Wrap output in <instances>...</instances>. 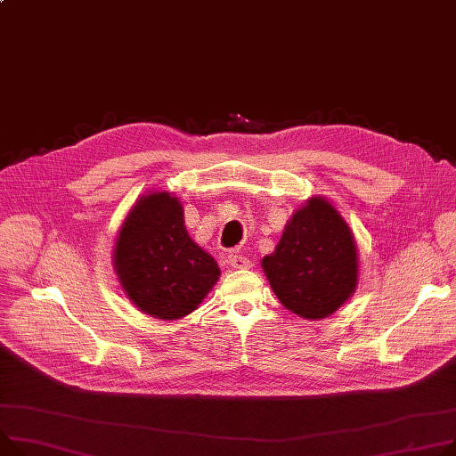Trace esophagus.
Segmentation results:
<instances>
[{"label": "esophagus", "mask_w": 456, "mask_h": 456, "mask_svg": "<svg viewBox=\"0 0 456 456\" xmlns=\"http://www.w3.org/2000/svg\"><path fill=\"white\" fill-rule=\"evenodd\" d=\"M227 264H229L231 267H234V269H249V267L253 265L248 256L240 255L238 251H229V253H227Z\"/></svg>", "instance_id": "1"}]
</instances>
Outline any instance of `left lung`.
<instances>
[{"label": "left lung", "mask_w": 456, "mask_h": 456, "mask_svg": "<svg viewBox=\"0 0 456 456\" xmlns=\"http://www.w3.org/2000/svg\"><path fill=\"white\" fill-rule=\"evenodd\" d=\"M262 267L284 308L302 319H324L355 291V240L336 207L314 196L295 210Z\"/></svg>", "instance_id": "left-lung-1"}]
</instances>
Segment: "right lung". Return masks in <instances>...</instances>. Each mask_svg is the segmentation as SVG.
<instances>
[{
	"instance_id": "obj_1",
	"label": "right lung",
	"mask_w": 456,
	"mask_h": 456,
	"mask_svg": "<svg viewBox=\"0 0 456 456\" xmlns=\"http://www.w3.org/2000/svg\"><path fill=\"white\" fill-rule=\"evenodd\" d=\"M113 267L126 297L156 319L192 314L220 277L216 260L189 236L183 207L168 192L137 200L118 231Z\"/></svg>"
}]
</instances>
